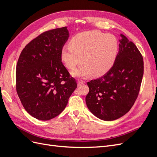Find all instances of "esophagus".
<instances>
[{"mask_svg": "<svg viewBox=\"0 0 157 157\" xmlns=\"http://www.w3.org/2000/svg\"><path fill=\"white\" fill-rule=\"evenodd\" d=\"M84 83H85V82L84 81V80H78V82H77L78 86H80V85L83 84H84Z\"/></svg>", "mask_w": 157, "mask_h": 157, "instance_id": "1", "label": "esophagus"}]
</instances>
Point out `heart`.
I'll use <instances>...</instances> for the list:
<instances>
[{
	"instance_id": "heart-1",
	"label": "heart",
	"mask_w": 157,
	"mask_h": 157,
	"mask_svg": "<svg viewBox=\"0 0 157 157\" xmlns=\"http://www.w3.org/2000/svg\"><path fill=\"white\" fill-rule=\"evenodd\" d=\"M118 50L117 38L111 34L96 31L80 33L63 46L61 59L69 69H73L82 61L84 63L72 71L74 77H87L94 73L100 76L113 65Z\"/></svg>"
}]
</instances>
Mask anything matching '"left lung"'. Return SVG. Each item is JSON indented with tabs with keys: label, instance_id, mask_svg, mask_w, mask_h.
I'll list each match as a JSON object with an SVG mask.
<instances>
[{
	"label": "left lung",
	"instance_id": "obj_1",
	"mask_svg": "<svg viewBox=\"0 0 157 157\" xmlns=\"http://www.w3.org/2000/svg\"><path fill=\"white\" fill-rule=\"evenodd\" d=\"M119 50L113 67L100 78L88 82L86 105L94 115L105 121L124 115L138 96L144 61L132 42L121 34Z\"/></svg>",
	"mask_w": 157,
	"mask_h": 157
}]
</instances>
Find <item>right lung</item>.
I'll use <instances>...</instances> for the list:
<instances>
[{
  "mask_svg": "<svg viewBox=\"0 0 157 157\" xmlns=\"http://www.w3.org/2000/svg\"><path fill=\"white\" fill-rule=\"evenodd\" d=\"M69 36L67 27L42 33L25 46L17 61V95L26 111L38 120L59 115L77 87L61 62V50Z\"/></svg>",
  "mask_w": 157,
  "mask_h": 157,
  "instance_id": "right-lung-1",
  "label": "right lung"
}]
</instances>
